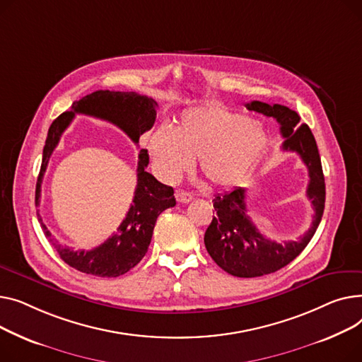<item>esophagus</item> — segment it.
Listing matches in <instances>:
<instances>
[{"label":"esophagus","instance_id":"esophagus-1","mask_svg":"<svg viewBox=\"0 0 362 362\" xmlns=\"http://www.w3.org/2000/svg\"><path fill=\"white\" fill-rule=\"evenodd\" d=\"M175 199L178 203L185 204V203H189L191 200H193V196H191V193H187V191H177Z\"/></svg>","mask_w":362,"mask_h":362}]
</instances>
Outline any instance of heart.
<instances>
[{
    "instance_id": "1",
    "label": "heart",
    "mask_w": 362,
    "mask_h": 362,
    "mask_svg": "<svg viewBox=\"0 0 362 362\" xmlns=\"http://www.w3.org/2000/svg\"><path fill=\"white\" fill-rule=\"evenodd\" d=\"M266 143L259 121L221 105H204L184 111L174 129H156L148 136V151L165 181H177L197 158L206 181L226 188L247 177Z\"/></svg>"
}]
</instances>
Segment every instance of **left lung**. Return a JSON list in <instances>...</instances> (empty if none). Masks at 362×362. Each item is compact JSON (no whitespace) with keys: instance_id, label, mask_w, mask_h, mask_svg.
<instances>
[{"instance_id":"obj_1","label":"left lung","mask_w":362,"mask_h":362,"mask_svg":"<svg viewBox=\"0 0 362 362\" xmlns=\"http://www.w3.org/2000/svg\"><path fill=\"white\" fill-rule=\"evenodd\" d=\"M245 106L248 111L273 117L279 122L282 137H285L282 148L298 153L308 169L307 197L314 207L311 228L298 241L279 244L267 240L251 222L247 215L245 188L237 187L214 199L216 216H214L204 233L207 252L229 274L237 278H257L289 264L311 241L323 216L326 185L315 139L310 127L300 122L298 114L288 106L269 105L260 100H252Z\"/></svg>"}]
</instances>
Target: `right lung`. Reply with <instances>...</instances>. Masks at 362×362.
Wrapping results in <instances>:
<instances>
[{
	"label": "right lung",
	"instance_id": "right-lung-1",
	"mask_svg": "<svg viewBox=\"0 0 362 362\" xmlns=\"http://www.w3.org/2000/svg\"><path fill=\"white\" fill-rule=\"evenodd\" d=\"M156 108L158 103L152 98L139 95L136 92L96 90L74 102L71 111L62 112L57 119H54L48 130L36 182V206L40 203V185L49 158L59 141L61 134L70 125L76 114H84L108 121L117 125L133 140V143L137 144L140 136L153 127L156 119ZM147 165V151L141 148L139 153L137 185L133 204L127 211L125 219L118 226L117 232L99 247L89 251H74L69 247H62L57 240L52 238L48 228L42 223L45 237L52 243L62 262H66L78 272L99 276V278H117V276L127 273L140 263L147 252L148 244L152 241L158 216L165 209L174 207L177 204L174 188L159 182L152 174L146 173Z\"/></svg>",
	"mask_w": 362,
	"mask_h": 362
}]
</instances>
